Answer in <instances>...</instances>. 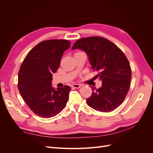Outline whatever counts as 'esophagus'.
Returning <instances> with one entry per match:
<instances>
[{"mask_svg":"<svg viewBox=\"0 0 153 153\" xmlns=\"http://www.w3.org/2000/svg\"><path fill=\"white\" fill-rule=\"evenodd\" d=\"M82 86V84H74L72 85V87L73 88H76V89H78V88H80Z\"/></svg>","mask_w":153,"mask_h":153,"instance_id":"esophagus-1","label":"esophagus"}]
</instances>
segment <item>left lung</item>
Segmentation results:
<instances>
[{"mask_svg":"<svg viewBox=\"0 0 153 153\" xmlns=\"http://www.w3.org/2000/svg\"><path fill=\"white\" fill-rule=\"evenodd\" d=\"M79 49L87 53L94 77L102 82L98 89L91 87L92 95L87 99L90 107L108 112L121 105L128 94L131 78L128 60L122 51L109 40L101 37H89L77 40L72 50Z\"/></svg>","mask_w":153,"mask_h":153,"instance_id":"1","label":"left lung"}]
</instances>
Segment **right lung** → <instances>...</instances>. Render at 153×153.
Masks as SVG:
<instances>
[{
	"label": "right lung",
	"instance_id": "right-lung-1",
	"mask_svg": "<svg viewBox=\"0 0 153 153\" xmlns=\"http://www.w3.org/2000/svg\"><path fill=\"white\" fill-rule=\"evenodd\" d=\"M70 44L65 39L42 41L30 51L20 66L18 84L20 93L29 108L41 117L55 116L68 100L70 87L55 89L52 81L63 53Z\"/></svg>",
	"mask_w": 153,
	"mask_h": 153
}]
</instances>
